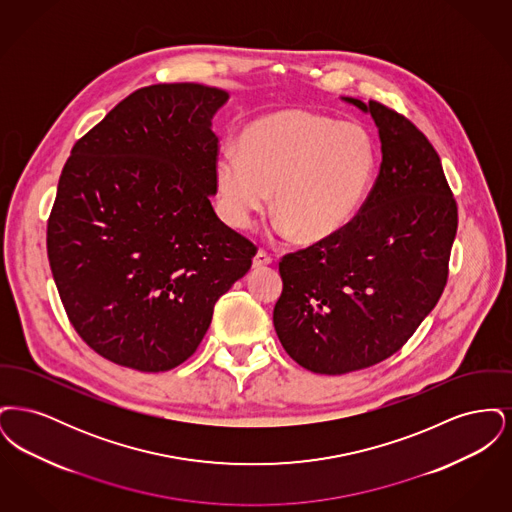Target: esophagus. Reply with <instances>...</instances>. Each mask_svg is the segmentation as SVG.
<instances>
[{
    "mask_svg": "<svg viewBox=\"0 0 512 512\" xmlns=\"http://www.w3.org/2000/svg\"><path fill=\"white\" fill-rule=\"evenodd\" d=\"M270 263H272V257L268 255L265 249H259V251L255 253V257H253V268L267 267Z\"/></svg>",
    "mask_w": 512,
    "mask_h": 512,
    "instance_id": "esophagus-1",
    "label": "esophagus"
}]
</instances>
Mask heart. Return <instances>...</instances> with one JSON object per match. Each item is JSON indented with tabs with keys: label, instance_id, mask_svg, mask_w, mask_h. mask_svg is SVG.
<instances>
[{
	"label": "heart",
	"instance_id": "b5f03b06",
	"mask_svg": "<svg viewBox=\"0 0 512 512\" xmlns=\"http://www.w3.org/2000/svg\"><path fill=\"white\" fill-rule=\"evenodd\" d=\"M374 174L376 147L361 126L307 109L249 122L215 171L230 226L249 228L274 189L276 232L299 244H320L345 230L365 205Z\"/></svg>",
	"mask_w": 512,
	"mask_h": 512
}]
</instances>
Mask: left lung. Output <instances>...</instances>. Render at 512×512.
Segmentation results:
<instances>
[{
  "label": "left lung",
  "instance_id": "obj_1",
  "mask_svg": "<svg viewBox=\"0 0 512 512\" xmlns=\"http://www.w3.org/2000/svg\"><path fill=\"white\" fill-rule=\"evenodd\" d=\"M378 128L382 165L355 220L338 236L280 261L278 340L317 374H347L399 351L447 282L457 203L428 138L378 101L341 98Z\"/></svg>",
  "mask_w": 512,
  "mask_h": 512
}]
</instances>
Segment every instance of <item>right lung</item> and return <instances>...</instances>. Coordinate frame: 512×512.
I'll return each instance as SVG.
<instances>
[{"label":"right lung","mask_w":512,"mask_h":512,"mask_svg":"<svg viewBox=\"0 0 512 512\" xmlns=\"http://www.w3.org/2000/svg\"><path fill=\"white\" fill-rule=\"evenodd\" d=\"M228 92L140 88L74 144L48 222L49 267L78 336L111 363L165 372L192 357L257 247L217 217Z\"/></svg>","instance_id":"obj_1"}]
</instances>
